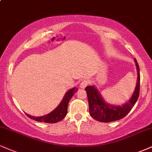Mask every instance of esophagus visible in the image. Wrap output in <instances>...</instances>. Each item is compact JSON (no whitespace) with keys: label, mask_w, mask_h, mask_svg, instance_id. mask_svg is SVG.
Returning <instances> with one entry per match:
<instances>
[{"label":"esophagus","mask_w":152,"mask_h":152,"mask_svg":"<svg viewBox=\"0 0 152 152\" xmlns=\"http://www.w3.org/2000/svg\"><path fill=\"white\" fill-rule=\"evenodd\" d=\"M88 83H89V82H88V80H84V81H83L81 83H80L79 87L82 89H84L87 86V85L88 84Z\"/></svg>","instance_id":"34e87169"}]
</instances>
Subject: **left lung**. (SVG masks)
<instances>
[{
	"mask_svg": "<svg viewBox=\"0 0 152 152\" xmlns=\"http://www.w3.org/2000/svg\"><path fill=\"white\" fill-rule=\"evenodd\" d=\"M137 78L134 90L128 101L122 105H111L105 101L100 91L95 86H88L86 88L88 100L90 115L97 121L102 122H110L117 121L123 118L131 110L136 103L140 94V68L137 60L134 58Z\"/></svg>",
	"mask_w": 152,
	"mask_h": 152,
	"instance_id": "1",
	"label": "left lung"
}]
</instances>
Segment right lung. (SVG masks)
I'll list each match as a JSON object with an SVG mask.
<instances>
[{
    "mask_svg": "<svg viewBox=\"0 0 152 152\" xmlns=\"http://www.w3.org/2000/svg\"><path fill=\"white\" fill-rule=\"evenodd\" d=\"M77 91L78 88L76 87H74L72 88L69 89V90L66 93L63 99H62L61 103L58 104L57 107H56L54 110H52V112L45 115L35 117L30 115L27 114V113H25V114H26L30 118L37 122H46V123H56V122L61 121V120H63V119L66 117V115L67 108H68L69 100H71V98H72L74 94Z\"/></svg>",
    "mask_w": 152,
    "mask_h": 152,
    "instance_id": "1",
    "label": "right lung"
}]
</instances>
